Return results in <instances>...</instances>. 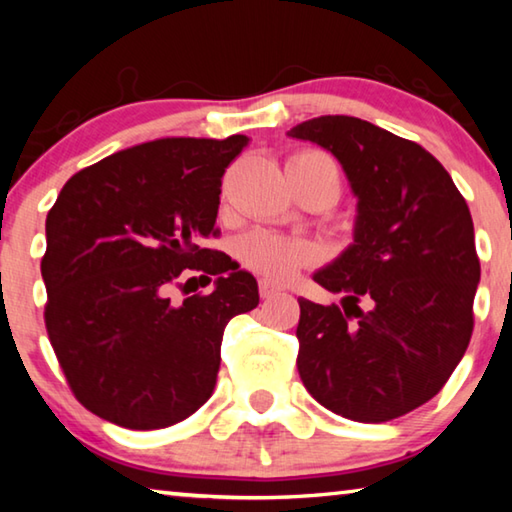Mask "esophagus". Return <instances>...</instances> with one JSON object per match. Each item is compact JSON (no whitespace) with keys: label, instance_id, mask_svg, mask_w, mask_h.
Returning <instances> with one entry per match:
<instances>
[{"label":"esophagus","instance_id":"34e87169","mask_svg":"<svg viewBox=\"0 0 512 512\" xmlns=\"http://www.w3.org/2000/svg\"><path fill=\"white\" fill-rule=\"evenodd\" d=\"M280 287H275L271 280H259V296L262 298H273V296H280Z\"/></svg>","mask_w":512,"mask_h":512}]
</instances>
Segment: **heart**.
Instances as JSON below:
<instances>
[{
  "label": "heart",
  "instance_id": "obj_1",
  "mask_svg": "<svg viewBox=\"0 0 512 512\" xmlns=\"http://www.w3.org/2000/svg\"><path fill=\"white\" fill-rule=\"evenodd\" d=\"M289 162H300L307 164L311 169H316L318 176L323 178L325 185L329 187L332 201H336V196L341 192V173L325 153L302 151L298 155H293ZM237 255L241 259V264L250 268V271L264 275L266 280L287 282L300 271V268L314 266L320 259V250L318 246L305 239L282 237L268 230H253L239 239Z\"/></svg>",
  "mask_w": 512,
  "mask_h": 512
}]
</instances>
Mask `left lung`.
<instances>
[{
  "mask_svg": "<svg viewBox=\"0 0 512 512\" xmlns=\"http://www.w3.org/2000/svg\"><path fill=\"white\" fill-rule=\"evenodd\" d=\"M291 137L332 151L359 198L354 244L314 275L341 298H298V372L316 402L388 422L438 395L470 345L481 277L470 207L420 144L325 115Z\"/></svg>",
  "mask_w": 512,
  "mask_h": 512,
  "instance_id": "left-lung-1",
  "label": "left lung"
}]
</instances>
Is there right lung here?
<instances>
[{
    "instance_id": "right-lung-1",
    "label": "right lung",
    "mask_w": 512,
    "mask_h": 512,
    "mask_svg": "<svg viewBox=\"0 0 512 512\" xmlns=\"http://www.w3.org/2000/svg\"><path fill=\"white\" fill-rule=\"evenodd\" d=\"M164 137L67 180L47 214L45 325L76 400L126 429H164L210 400L228 320L255 309V277L203 246L219 235L221 178L248 146ZM201 274L215 291L180 303Z\"/></svg>"
}]
</instances>
